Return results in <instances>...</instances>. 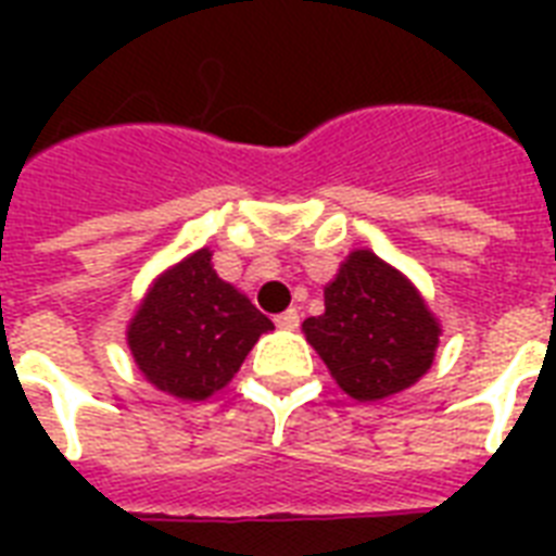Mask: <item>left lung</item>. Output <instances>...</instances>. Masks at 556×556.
<instances>
[{
	"mask_svg": "<svg viewBox=\"0 0 556 556\" xmlns=\"http://www.w3.org/2000/svg\"><path fill=\"white\" fill-rule=\"evenodd\" d=\"M274 323L218 277L201 248L164 270L138 305L126 340L135 366L161 392L207 401L225 389Z\"/></svg>",
	"mask_w": 556,
	"mask_h": 556,
	"instance_id": "left-lung-1",
	"label": "left lung"
}]
</instances>
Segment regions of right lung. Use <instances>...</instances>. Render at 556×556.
I'll use <instances>...</instances> for the list:
<instances>
[{
	"label": "right lung",
	"instance_id": "right-lung-1",
	"mask_svg": "<svg viewBox=\"0 0 556 556\" xmlns=\"http://www.w3.org/2000/svg\"><path fill=\"white\" fill-rule=\"evenodd\" d=\"M331 378L357 401H380L427 375L439 320L413 282L371 251L349 253L326 288V312L303 323Z\"/></svg>",
	"mask_w": 556,
	"mask_h": 556
}]
</instances>
